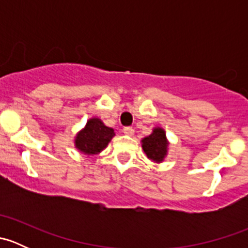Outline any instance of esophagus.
<instances>
[{
	"label": "esophagus",
	"instance_id": "obj_1",
	"mask_svg": "<svg viewBox=\"0 0 248 248\" xmlns=\"http://www.w3.org/2000/svg\"><path fill=\"white\" fill-rule=\"evenodd\" d=\"M124 133L127 134V136H133L134 134V129L132 127H124Z\"/></svg>",
	"mask_w": 248,
	"mask_h": 248
}]
</instances>
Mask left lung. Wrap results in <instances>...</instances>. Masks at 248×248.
Masks as SVG:
<instances>
[{
  "instance_id": "8db88e82",
  "label": "left lung",
  "mask_w": 248,
  "mask_h": 248,
  "mask_svg": "<svg viewBox=\"0 0 248 248\" xmlns=\"http://www.w3.org/2000/svg\"><path fill=\"white\" fill-rule=\"evenodd\" d=\"M169 141L167 139L166 131L162 127H155L150 136L141 140V147L147 158L155 163H161L168 155Z\"/></svg>"
}]
</instances>
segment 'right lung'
<instances>
[{
  "label": "right lung",
  "mask_w": 248,
  "mask_h": 248,
  "mask_svg": "<svg viewBox=\"0 0 248 248\" xmlns=\"http://www.w3.org/2000/svg\"><path fill=\"white\" fill-rule=\"evenodd\" d=\"M114 136V129L107 127L98 117H92L84 128L77 133L74 145L84 155L93 156L103 151Z\"/></svg>",
  "instance_id": "1"
}]
</instances>
